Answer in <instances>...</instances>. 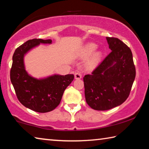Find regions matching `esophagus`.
I'll return each instance as SVG.
<instances>
[{
  "label": "esophagus",
  "mask_w": 149,
  "mask_h": 149,
  "mask_svg": "<svg viewBox=\"0 0 149 149\" xmlns=\"http://www.w3.org/2000/svg\"><path fill=\"white\" fill-rule=\"evenodd\" d=\"M74 78H75V79H80L82 78V74H81V73H80V72H76L74 74Z\"/></svg>",
  "instance_id": "34e87169"
}]
</instances>
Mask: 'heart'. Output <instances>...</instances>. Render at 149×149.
<instances>
[{"mask_svg": "<svg viewBox=\"0 0 149 149\" xmlns=\"http://www.w3.org/2000/svg\"><path fill=\"white\" fill-rule=\"evenodd\" d=\"M97 47V45L96 44H95V43H88V44L85 46L84 48L83 52H82V55H83L84 57H88V56L91 55L92 53L96 49ZM100 57H101L100 52H97L96 53H95L94 55L92 57L90 63H91V65L96 64V63L99 61Z\"/></svg>", "mask_w": 149, "mask_h": 149, "instance_id": "1", "label": "heart"}]
</instances>
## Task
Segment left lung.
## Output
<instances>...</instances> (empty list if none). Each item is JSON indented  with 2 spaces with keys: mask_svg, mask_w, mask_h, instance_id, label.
<instances>
[{
  "mask_svg": "<svg viewBox=\"0 0 149 149\" xmlns=\"http://www.w3.org/2000/svg\"><path fill=\"white\" fill-rule=\"evenodd\" d=\"M106 40L111 52L83 78L86 102L95 110H108L123 104L135 78L130 47L118 38L107 37Z\"/></svg>",
  "mask_w": 149,
  "mask_h": 149,
  "instance_id": "8db88e82",
  "label": "left lung"
}]
</instances>
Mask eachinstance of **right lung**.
Returning a JSON list of instances; mask_svg holds the SVG:
<instances>
[{
    "label": "right lung",
    "instance_id": "add662e5",
    "mask_svg": "<svg viewBox=\"0 0 149 149\" xmlns=\"http://www.w3.org/2000/svg\"><path fill=\"white\" fill-rule=\"evenodd\" d=\"M52 40L33 39L15 50L10 70V80L20 103L31 110L45 113L54 109L63 92L74 79V74H53L37 79L26 70L24 57L40 44H52Z\"/></svg>",
    "mask_w": 149,
    "mask_h": 149
}]
</instances>
